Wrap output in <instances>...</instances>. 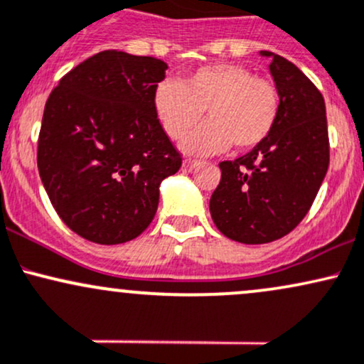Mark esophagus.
<instances>
[{"mask_svg":"<svg viewBox=\"0 0 364 364\" xmlns=\"http://www.w3.org/2000/svg\"><path fill=\"white\" fill-rule=\"evenodd\" d=\"M198 165H199V161L193 160V158H187V160H183V168H187V170L194 168V166H198Z\"/></svg>","mask_w":364,"mask_h":364,"instance_id":"1","label":"esophagus"}]
</instances>
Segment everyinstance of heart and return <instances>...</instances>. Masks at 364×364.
Masks as SVG:
<instances>
[{
  "instance_id": "1",
  "label": "heart",
  "mask_w": 364,
  "mask_h": 364,
  "mask_svg": "<svg viewBox=\"0 0 364 364\" xmlns=\"http://www.w3.org/2000/svg\"><path fill=\"white\" fill-rule=\"evenodd\" d=\"M279 91L272 80L232 63L201 67L182 82L163 80L154 91V112L171 139H183L201 120L210 122L183 142L194 154L246 151L272 134L279 117Z\"/></svg>"
}]
</instances>
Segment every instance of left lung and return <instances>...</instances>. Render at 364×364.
<instances>
[{
  "mask_svg": "<svg viewBox=\"0 0 364 364\" xmlns=\"http://www.w3.org/2000/svg\"><path fill=\"white\" fill-rule=\"evenodd\" d=\"M270 73L280 108L272 134L234 161H222L211 194L216 228L242 244H267L299 225L320 191L330 161L325 101L308 77L284 56Z\"/></svg>",
  "mask_w": 364,
  "mask_h": 364,
  "instance_id": "1",
  "label": "left lung"
}]
</instances>
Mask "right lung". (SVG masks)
<instances>
[{"label":"right lung","mask_w":364,"mask_h":364,"mask_svg":"<svg viewBox=\"0 0 364 364\" xmlns=\"http://www.w3.org/2000/svg\"><path fill=\"white\" fill-rule=\"evenodd\" d=\"M168 65L106 50L72 68L44 106L38 142L41 181L70 230L122 244L153 222L163 178L182 156L154 112Z\"/></svg>","instance_id":"obj_1"}]
</instances>
